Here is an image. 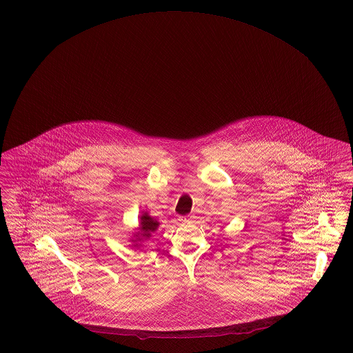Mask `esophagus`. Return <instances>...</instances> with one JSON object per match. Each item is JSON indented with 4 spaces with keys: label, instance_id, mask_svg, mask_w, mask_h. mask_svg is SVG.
I'll list each match as a JSON object with an SVG mask.
<instances>
[{
    "label": "esophagus",
    "instance_id": "1",
    "mask_svg": "<svg viewBox=\"0 0 353 353\" xmlns=\"http://www.w3.org/2000/svg\"><path fill=\"white\" fill-rule=\"evenodd\" d=\"M192 220V216L190 214H185V216H180L179 217V221L182 223V224H186V223H190Z\"/></svg>",
    "mask_w": 353,
    "mask_h": 353
}]
</instances>
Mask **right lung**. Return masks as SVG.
Masks as SVG:
<instances>
[{
    "instance_id": "1",
    "label": "right lung",
    "mask_w": 353,
    "mask_h": 353,
    "mask_svg": "<svg viewBox=\"0 0 353 353\" xmlns=\"http://www.w3.org/2000/svg\"><path fill=\"white\" fill-rule=\"evenodd\" d=\"M139 229H141V234L143 238H150L151 234L157 230L159 223L157 220H154L152 217H150L149 214H145L141 216L139 219Z\"/></svg>"
}]
</instances>
